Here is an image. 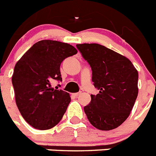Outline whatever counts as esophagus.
<instances>
[{"mask_svg": "<svg viewBox=\"0 0 156 156\" xmlns=\"http://www.w3.org/2000/svg\"><path fill=\"white\" fill-rule=\"evenodd\" d=\"M80 92H79V93H74L73 94V96H74V97H78L80 95Z\"/></svg>", "mask_w": 156, "mask_h": 156, "instance_id": "34e87169", "label": "esophagus"}]
</instances>
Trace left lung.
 <instances>
[{"label": "left lung", "instance_id": "obj_1", "mask_svg": "<svg viewBox=\"0 0 156 156\" xmlns=\"http://www.w3.org/2000/svg\"><path fill=\"white\" fill-rule=\"evenodd\" d=\"M92 69L99 93L85 106L89 122L101 130L117 128L129 115L138 94V73L127 58L98 44H76Z\"/></svg>", "mask_w": 156, "mask_h": 156}]
</instances>
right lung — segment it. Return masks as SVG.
<instances>
[{"label": "right lung", "instance_id": "obj_1", "mask_svg": "<svg viewBox=\"0 0 156 156\" xmlns=\"http://www.w3.org/2000/svg\"><path fill=\"white\" fill-rule=\"evenodd\" d=\"M77 53L73 46L44 40L34 44L16 64L12 81L23 119L36 129H48L60 122L71 101L69 94L51 87L62 81L60 65Z\"/></svg>", "mask_w": 156, "mask_h": 156}]
</instances>
